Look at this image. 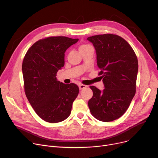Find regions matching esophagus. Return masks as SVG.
Instances as JSON below:
<instances>
[{
    "label": "esophagus",
    "instance_id": "obj_1",
    "mask_svg": "<svg viewBox=\"0 0 158 158\" xmlns=\"http://www.w3.org/2000/svg\"><path fill=\"white\" fill-rule=\"evenodd\" d=\"M87 86L85 85H82V84H81L79 85V89H85V88H86Z\"/></svg>",
    "mask_w": 158,
    "mask_h": 158
}]
</instances>
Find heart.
<instances>
[{
	"label": "heart",
	"instance_id": "heart-1",
	"mask_svg": "<svg viewBox=\"0 0 158 158\" xmlns=\"http://www.w3.org/2000/svg\"><path fill=\"white\" fill-rule=\"evenodd\" d=\"M90 47H92V46L89 45H88V44H82V45H81L79 46V51H81V50L86 49V48H89Z\"/></svg>",
	"mask_w": 158,
	"mask_h": 158
}]
</instances>
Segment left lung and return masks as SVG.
I'll use <instances>...</instances> for the list:
<instances>
[{
    "label": "left lung",
    "instance_id": "obj_1",
    "mask_svg": "<svg viewBox=\"0 0 158 158\" xmlns=\"http://www.w3.org/2000/svg\"><path fill=\"white\" fill-rule=\"evenodd\" d=\"M96 50L97 65L105 88L90 86L93 97L88 101L89 111L97 120L111 122L125 113L133 98L138 70L137 56L121 36L104 34L88 37Z\"/></svg>",
    "mask_w": 158,
    "mask_h": 158
}]
</instances>
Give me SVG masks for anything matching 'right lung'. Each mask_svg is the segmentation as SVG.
<instances>
[{
  "label": "right lung",
  "instance_id": "obj_1",
  "mask_svg": "<svg viewBox=\"0 0 158 158\" xmlns=\"http://www.w3.org/2000/svg\"><path fill=\"white\" fill-rule=\"evenodd\" d=\"M79 39L51 36L41 39L27 51L22 63L25 94L39 117L50 123L60 122L71 113L79 87L57 81L64 64V52Z\"/></svg>",
  "mask_w": 158,
  "mask_h": 158
}]
</instances>
